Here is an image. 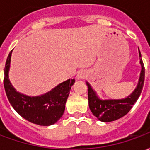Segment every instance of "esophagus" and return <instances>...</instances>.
I'll return each mask as SVG.
<instances>
[{"mask_svg":"<svg viewBox=\"0 0 150 150\" xmlns=\"http://www.w3.org/2000/svg\"><path fill=\"white\" fill-rule=\"evenodd\" d=\"M86 76H87V72L85 71H80L76 75V78L77 79H85Z\"/></svg>","mask_w":150,"mask_h":150,"instance_id":"1","label":"esophagus"}]
</instances>
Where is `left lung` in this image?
Wrapping results in <instances>:
<instances>
[{"instance_id": "left-lung-1", "label": "left lung", "mask_w": 150, "mask_h": 150, "mask_svg": "<svg viewBox=\"0 0 150 150\" xmlns=\"http://www.w3.org/2000/svg\"><path fill=\"white\" fill-rule=\"evenodd\" d=\"M140 64L142 71L140 73L137 85L132 93L122 99H100L98 96L96 91L92 89L91 85L86 82L88 86V104L89 108L99 120L103 122H110L116 120L122 116H125L132 108V105L138 100L142 93V88L145 81V67L142 62V54L138 48Z\"/></svg>"}]
</instances>
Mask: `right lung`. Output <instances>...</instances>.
<instances>
[{"mask_svg": "<svg viewBox=\"0 0 150 150\" xmlns=\"http://www.w3.org/2000/svg\"><path fill=\"white\" fill-rule=\"evenodd\" d=\"M13 50L8 54L4 70V87L9 103L24 119L38 125L55 124L63 115L67 100L75 79H67L50 91L39 96H28L18 91L9 79V70Z\"/></svg>", "mask_w": 150, "mask_h": 150, "instance_id": "add662e5", "label": "right lung"}]
</instances>
